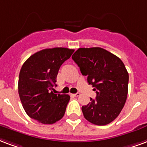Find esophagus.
<instances>
[{
    "instance_id": "obj_1",
    "label": "esophagus",
    "mask_w": 147,
    "mask_h": 147,
    "mask_svg": "<svg viewBox=\"0 0 147 147\" xmlns=\"http://www.w3.org/2000/svg\"><path fill=\"white\" fill-rule=\"evenodd\" d=\"M72 95H73L74 96H79L80 95V93H74V94H72Z\"/></svg>"
}]
</instances>
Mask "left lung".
<instances>
[{"instance_id": "1", "label": "left lung", "mask_w": 147, "mask_h": 147, "mask_svg": "<svg viewBox=\"0 0 147 147\" xmlns=\"http://www.w3.org/2000/svg\"><path fill=\"white\" fill-rule=\"evenodd\" d=\"M96 99L82 107L84 118L96 125H105L118 117L125 104L129 73L121 60L100 47L79 48L72 55Z\"/></svg>"}]
</instances>
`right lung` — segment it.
<instances>
[{"label": "right lung", "instance_id": "1", "mask_svg": "<svg viewBox=\"0 0 147 147\" xmlns=\"http://www.w3.org/2000/svg\"><path fill=\"white\" fill-rule=\"evenodd\" d=\"M73 49L54 47L31 55L22 66L18 94L25 111L43 124L55 123L65 115L70 96L52 91L61 65L70 58Z\"/></svg>", "mask_w": 147, "mask_h": 147}]
</instances>
